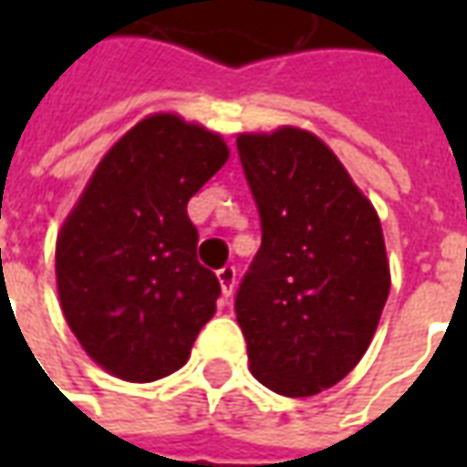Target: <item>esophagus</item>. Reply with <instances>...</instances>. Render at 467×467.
<instances>
[{
	"instance_id": "34e87169",
	"label": "esophagus",
	"mask_w": 467,
	"mask_h": 467,
	"mask_svg": "<svg viewBox=\"0 0 467 467\" xmlns=\"http://www.w3.org/2000/svg\"><path fill=\"white\" fill-rule=\"evenodd\" d=\"M217 280H220L224 297H230L234 293V285H237V270H234L233 265H224L223 270H217Z\"/></svg>"
}]
</instances>
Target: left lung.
<instances>
[{
	"instance_id": "1",
	"label": "left lung",
	"mask_w": 467,
	"mask_h": 467,
	"mask_svg": "<svg viewBox=\"0 0 467 467\" xmlns=\"http://www.w3.org/2000/svg\"><path fill=\"white\" fill-rule=\"evenodd\" d=\"M237 152L263 230L234 295L250 370L287 398L317 395L360 362L380 323L390 293L380 220L315 134H240Z\"/></svg>"
}]
</instances>
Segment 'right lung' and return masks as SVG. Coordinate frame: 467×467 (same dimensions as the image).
Listing matches in <instances>:
<instances>
[{"label": "right lung", "instance_id": "add662e5", "mask_svg": "<svg viewBox=\"0 0 467 467\" xmlns=\"http://www.w3.org/2000/svg\"><path fill=\"white\" fill-rule=\"evenodd\" d=\"M227 144L177 115H152L102 157L57 237V290L79 345L130 382L180 370L210 323L220 280L197 263L187 202Z\"/></svg>", "mask_w": 467, "mask_h": 467}]
</instances>
